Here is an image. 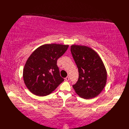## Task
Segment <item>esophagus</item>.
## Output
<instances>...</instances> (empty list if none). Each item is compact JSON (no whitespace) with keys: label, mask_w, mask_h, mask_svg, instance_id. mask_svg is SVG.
Listing matches in <instances>:
<instances>
[{"label":"esophagus","mask_w":129,"mask_h":129,"mask_svg":"<svg viewBox=\"0 0 129 129\" xmlns=\"http://www.w3.org/2000/svg\"><path fill=\"white\" fill-rule=\"evenodd\" d=\"M65 80H66V81H69V76H67V77H66V78H65Z\"/></svg>","instance_id":"esophagus-1"}]
</instances>
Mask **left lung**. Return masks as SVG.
Listing matches in <instances>:
<instances>
[{"label":"left lung","mask_w":129,"mask_h":129,"mask_svg":"<svg viewBox=\"0 0 129 129\" xmlns=\"http://www.w3.org/2000/svg\"><path fill=\"white\" fill-rule=\"evenodd\" d=\"M71 53L79 72V79L73 86L79 96L89 99L100 94L105 87L107 72L102 59L92 49L72 45Z\"/></svg>","instance_id":"obj_1"}]
</instances>
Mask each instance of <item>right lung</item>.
<instances>
[{
  "mask_svg": "<svg viewBox=\"0 0 129 129\" xmlns=\"http://www.w3.org/2000/svg\"><path fill=\"white\" fill-rule=\"evenodd\" d=\"M68 47V45L47 44L33 52L23 73L24 83L31 93L39 96L49 95L64 81L56 62Z\"/></svg>",
  "mask_w": 129,
  "mask_h": 129,
  "instance_id": "add662e5",
  "label": "right lung"
}]
</instances>
